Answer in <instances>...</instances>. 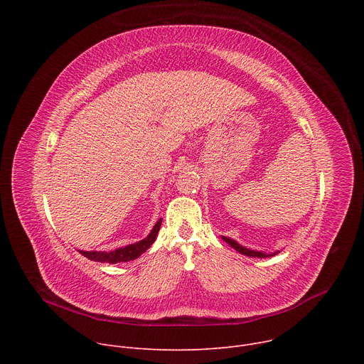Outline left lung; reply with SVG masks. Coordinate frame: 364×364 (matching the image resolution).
I'll return each instance as SVG.
<instances>
[{"instance_id":"obj_1","label":"left lung","mask_w":364,"mask_h":364,"mask_svg":"<svg viewBox=\"0 0 364 364\" xmlns=\"http://www.w3.org/2000/svg\"><path fill=\"white\" fill-rule=\"evenodd\" d=\"M222 239H223L226 243H229L233 249H236L239 253L246 255V256H249V257H268V256H275V255L279 252V250H278V252H274V253H264V252H257V250L247 249V247H245V246L239 245L236 240H233V239H230V237L222 236Z\"/></svg>"}]
</instances>
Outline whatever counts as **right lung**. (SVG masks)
<instances>
[{"instance_id":"1","label":"right lung","mask_w":364,"mask_h":364,"mask_svg":"<svg viewBox=\"0 0 364 364\" xmlns=\"http://www.w3.org/2000/svg\"><path fill=\"white\" fill-rule=\"evenodd\" d=\"M161 220L163 219H160L157 223H155L151 233L145 239H142L136 243H132V245H128L125 247H119V249H115V250H111V252H105V250H103V252L80 250V253L83 256H86L87 259H90V261H95V262L119 264V262L134 261V259L139 257L146 249H149V246L155 242V239H157V235H159L160 228H161Z\"/></svg>"}]
</instances>
